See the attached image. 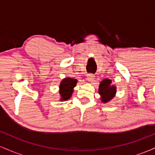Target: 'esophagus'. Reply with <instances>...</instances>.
<instances>
[{"label":"esophagus","instance_id":"obj_1","mask_svg":"<svg viewBox=\"0 0 155 155\" xmlns=\"http://www.w3.org/2000/svg\"><path fill=\"white\" fill-rule=\"evenodd\" d=\"M87 80L88 81H93L94 78H95V75L92 74H88L87 75Z\"/></svg>","mask_w":155,"mask_h":155}]
</instances>
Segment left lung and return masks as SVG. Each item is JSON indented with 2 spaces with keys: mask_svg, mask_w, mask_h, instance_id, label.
Here are the masks:
<instances>
[{
  "mask_svg": "<svg viewBox=\"0 0 155 155\" xmlns=\"http://www.w3.org/2000/svg\"><path fill=\"white\" fill-rule=\"evenodd\" d=\"M99 93L101 95V101L103 103H106L111 100L116 93V87L111 85L110 79H104L99 86Z\"/></svg>",
  "mask_w": 155,
  "mask_h": 155,
  "instance_id": "obj_1",
  "label": "left lung"
}]
</instances>
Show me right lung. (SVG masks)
<instances>
[{
	"label": "right lung",
	"mask_w": 155,
	"mask_h": 155,
	"mask_svg": "<svg viewBox=\"0 0 155 155\" xmlns=\"http://www.w3.org/2000/svg\"><path fill=\"white\" fill-rule=\"evenodd\" d=\"M77 80L72 78H65L60 83V94L61 96V101L68 100L72 95L74 90L73 88L76 85Z\"/></svg>",
	"instance_id": "right-lung-1"
}]
</instances>
